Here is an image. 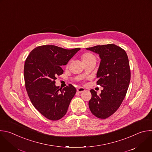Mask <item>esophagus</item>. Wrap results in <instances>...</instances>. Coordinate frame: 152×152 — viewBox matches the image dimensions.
<instances>
[{"mask_svg":"<svg viewBox=\"0 0 152 152\" xmlns=\"http://www.w3.org/2000/svg\"><path fill=\"white\" fill-rule=\"evenodd\" d=\"M85 91V89L83 87H79L77 89V91L78 93H82V92H84Z\"/></svg>","mask_w":152,"mask_h":152,"instance_id":"1","label":"esophagus"}]
</instances>
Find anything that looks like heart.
Returning <instances> with one entry per match:
<instances>
[{
    "instance_id": "heart-1",
    "label": "heart",
    "mask_w": 152,
    "mask_h": 152,
    "mask_svg": "<svg viewBox=\"0 0 152 152\" xmlns=\"http://www.w3.org/2000/svg\"><path fill=\"white\" fill-rule=\"evenodd\" d=\"M81 60L82 61V62L86 63V62H88L91 61H96V56L89 52H86V53H84L81 56Z\"/></svg>"
}]
</instances>
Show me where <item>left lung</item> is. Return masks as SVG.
<instances>
[{
  "label": "left lung",
  "instance_id": "left-lung-1",
  "mask_svg": "<svg viewBox=\"0 0 152 152\" xmlns=\"http://www.w3.org/2000/svg\"><path fill=\"white\" fill-rule=\"evenodd\" d=\"M101 59L97 84L103 88L99 95L91 90L89 107L96 117L105 119L113 115L123 101L131 80V70L126 52L114 44L86 48Z\"/></svg>",
  "mask_w": 152,
  "mask_h": 152
}]
</instances>
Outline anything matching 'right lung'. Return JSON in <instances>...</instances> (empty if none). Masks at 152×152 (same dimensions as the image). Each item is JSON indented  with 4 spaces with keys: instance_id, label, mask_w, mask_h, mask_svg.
I'll return each instance as SVG.
<instances>
[{
    "instance_id": "obj_1",
    "label": "right lung",
    "mask_w": 152,
    "mask_h": 152,
    "mask_svg": "<svg viewBox=\"0 0 152 152\" xmlns=\"http://www.w3.org/2000/svg\"><path fill=\"white\" fill-rule=\"evenodd\" d=\"M80 49L40 46L33 49L25 61L24 78L28 96L34 106L49 120H58L66 115L76 93L72 84L61 90L55 85V79L64 72L61 66Z\"/></svg>"
}]
</instances>
